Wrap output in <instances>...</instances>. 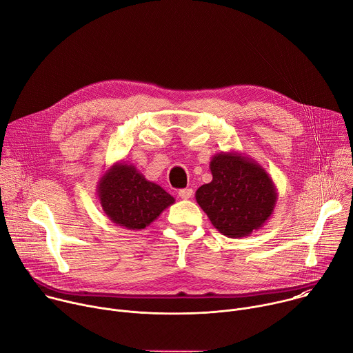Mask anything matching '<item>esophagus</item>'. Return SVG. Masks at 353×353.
Listing matches in <instances>:
<instances>
[{
    "label": "esophagus",
    "mask_w": 353,
    "mask_h": 353,
    "mask_svg": "<svg viewBox=\"0 0 353 353\" xmlns=\"http://www.w3.org/2000/svg\"><path fill=\"white\" fill-rule=\"evenodd\" d=\"M192 194H194L192 188H183V190H180V191H179V196H180V198H183V199H188V198H191V196H192Z\"/></svg>",
    "instance_id": "obj_1"
}]
</instances>
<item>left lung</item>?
<instances>
[{"label": "left lung", "instance_id": "1", "mask_svg": "<svg viewBox=\"0 0 353 353\" xmlns=\"http://www.w3.org/2000/svg\"><path fill=\"white\" fill-rule=\"evenodd\" d=\"M212 181L195 199L215 229L240 239L264 226L274 214L278 191L267 170L241 152H219L210 162Z\"/></svg>", "mask_w": 353, "mask_h": 353}]
</instances>
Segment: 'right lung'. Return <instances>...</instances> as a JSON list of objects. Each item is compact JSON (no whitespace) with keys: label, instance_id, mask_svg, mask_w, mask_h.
<instances>
[{"label":"right lung","instance_id":"add662e5","mask_svg":"<svg viewBox=\"0 0 353 353\" xmlns=\"http://www.w3.org/2000/svg\"><path fill=\"white\" fill-rule=\"evenodd\" d=\"M97 196L106 216L130 230L145 229L174 204V198L159 184L124 162L114 163L100 177Z\"/></svg>","mask_w":353,"mask_h":353}]
</instances>
